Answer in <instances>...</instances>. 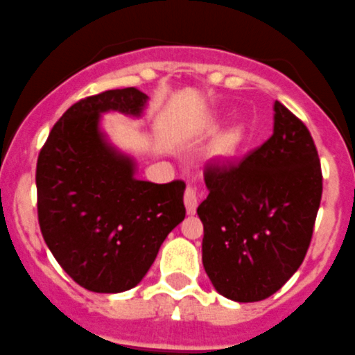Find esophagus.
<instances>
[{"instance_id": "34e87169", "label": "esophagus", "mask_w": 355, "mask_h": 355, "mask_svg": "<svg viewBox=\"0 0 355 355\" xmlns=\"http://www.w3.org/2000/svg\"><path fill=\"white\" fill-rule=\"evenodd\" d=\"M184 205H187L188 214H195V211H197V205H198L197 188L188 187L187 190H184Z\"/></svg>"}]
</instances>
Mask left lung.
I'll use <instances>...</instances> for the list:
<instances>
[{"label": "left lung", "mask_w": 355, "mask_h": 355, "mask_svg": "<svg viewBox=\"0 0 355 355\" xmlns=\"http://www.w3.org/2000/svg\"><path fill=\"white\" fill-rule=\"evenodd\" d=\"M273 134L232 164H211L202 263L219 295L261 302L300 268L322 197V171L306 125L275 101Z\"/></svg>", "instance_id": "1"}]
</instances>
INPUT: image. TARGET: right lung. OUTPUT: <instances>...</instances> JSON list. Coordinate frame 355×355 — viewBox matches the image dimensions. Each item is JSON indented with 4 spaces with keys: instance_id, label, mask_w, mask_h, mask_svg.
I'll use <instances>...</instances> for the list:
<instances>
[{
    "instance_id": "right-lung-1",
    "label": "right lung",
    "mask_w": 355,
    "mask_h": 355,
    "mask_svg": "<svg viewBox=\"0 0 355 355\" xmlns=\"http://www.w3.org/2000/svg\"><path fill=\"white\" fill-rule=\"evenodd\" d=\"M146 99L136 87L80 99L38 155L40 230L64 272L89 291L121 293L139 284L187 214L184 181H137L132 160L111 150L99 132V113L141 114Z\"/></svg>"
}]
</instances>
